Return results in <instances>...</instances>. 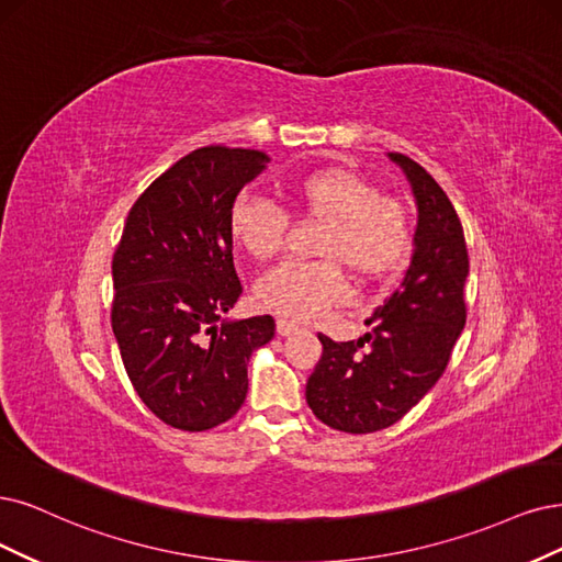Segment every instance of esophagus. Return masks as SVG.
<instances>
[{
  "label": "esophagus",
  "mask_w": 562,
  "mask_h": 562,
  "mask_svg": "<svg viewBox=\"0 0 562 562\" xmlns=\"http://www.w3.org/2000/svg\"><path fill=\"white\" fill-rule=\"evenodd\" d=\"M299 330H301L299 324L289 322V319H278V334L280 336H294V334H299Z\"/></svg>",
  "instance_id": "34e87169"
}]
</instances>
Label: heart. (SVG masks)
Returning <instances> with one entry per match:
<instances>
[{
  "label": "heart",
  "instance_id": "b5f03b06",
  "mask_svg": "<svg viewBox=\"0 0 562 562\" xmlns=\"http://www.w3.org/2000/svg\"><path fill=\"white\" fill-rule=\"evenodd\" d=\"M286 199L307 217L326 222L319 257L326 261H284L259 280L257 303L286 319L319 317L347 294L342 266L359 280H380L401 270L412 252L407 207L347 169L303 173L286 184ZM289 220L261 196L240 194L228 213V232L255 259L280 252Z\"/></svg>",
  "mask_w": 562,
  "mask_h": 562
}]
</instances>
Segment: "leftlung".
<instances>
[{"label": "left lung", "mask_w": 562, "mask_h": 562, "mask_svg": "<svg viewBox=\"0 0 562 562\" xmlns=\"http://www.w3.org/2000/svg\"><path fill=\"white\" fill-rule=\"evenodd\" d=\"M389 159L407 176L419 211L409 268L366 319L370 334L357 342L319 336L324 351L305 386L319 422L355 435L401 422L442 378L465 326L470 261L461 220L424 166L401 153H389Z\"/></svg>", "instance_id": "left-lung-1"}]
</instances>
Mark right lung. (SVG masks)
<instances>
[{"mask_svg":"<svg viewBox=\"0 0 562 562\" xmlns=\"http://www.w3.org/2000/svg\"><path fill=\"white\" fill-rule=\"evenodd\" d=\"M268 161L259 150L199 148L164 171L124 222L113 334L140 401L173 428L232 419L247 396L249 357L276 336L270 315L224 319L243 294L228 213Z\"/></svg>","mask_w":562,"mask_h":562,"instance_id":"1","label":"right lung"}]
</instances>
